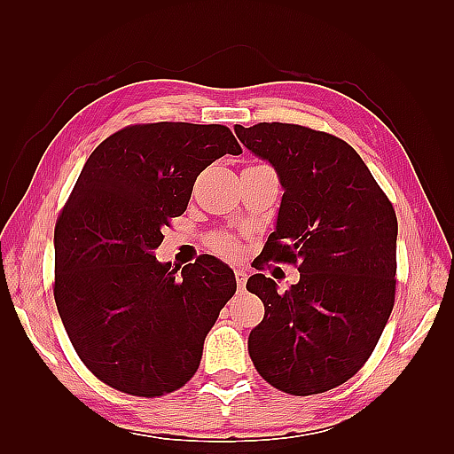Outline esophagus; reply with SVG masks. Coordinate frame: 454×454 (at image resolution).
Returning a JSON list of instances; mask_svg holds the SVG:
<instances>
[{
	"label": "esophagus",
	"mask_w": 454,
	"mask_h": 454,
	"mask_svg": "<svg viewBox=\"0 0 454 454\" xmlns=\"http://www.w3.org/2000/svg\"><path fill=\"white\" fill-rule=\"evenodd\" d=\"M235 278H237V284H239V290L242 292L244 286H246V280H248V274H246V270H242V269H237Z\"/></svg>",
	"instance_id": "obj_1"
}]
</instances>
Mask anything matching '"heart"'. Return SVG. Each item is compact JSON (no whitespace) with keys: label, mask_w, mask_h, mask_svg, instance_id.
Wrapping results in <instances>:
<instances>
[{"label":"heart","mask_w":454,"mask_h":454,"mask_svg":"<svg viewBox=\"0 0 454 454\" xmlns=\"http://www.w3.org/2000/svg\"><path fill=\"white\" fill-rule=\"evenodd\" d=\"M215 246H217V250H219V252H223V254H227V255L235 254V250H237V244H235V240H231V239H222V240H217V242H215Z\"/></svg>","instance_id":"1"}]
</instances>
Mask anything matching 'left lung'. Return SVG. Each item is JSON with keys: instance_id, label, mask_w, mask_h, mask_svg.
<instances>
[{"instance_id": "8db88e82", "label": "left lung", "mask_w": 454, "mask_h": 454, "mask_svg": "<svg viewBox=\"0 0 454 454\" xmlns=\"http://www.w3.org/2000/svg\"><path fill=\"white\" fill-rule=\"evenodd\" d=\"M239 140L277 172L284 189L261 261L299 265L286 294L265 274L248 292L265 316L248 352L274 388L332 390L367 362L394 307L397 219L356 151L335 136L287 122L235 127ZM257 267V265H255Z\"/></svg>"}]
</instances>
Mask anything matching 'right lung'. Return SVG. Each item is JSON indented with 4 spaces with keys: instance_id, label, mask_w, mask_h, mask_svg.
I'll list each match as a JSON object with an SVG mask.
<instances>
[{
    "instance_id": "obj_1",
    "label": "right lung",
    "mask_w": 454,
    "mask_h": 454,
    "mask_svg": "<svg viewBox=\"0 0 454 454\" xmlns=\"http://www.w3.org/2000/svg\"><path fill=\"white\" fill-rule=\"evenodd\" d=\"M240 153L223 125L151 122L112 134L87 159L54 227V301L81 362L112 388L155 397L199 369L235 272L214 255L159 263L155 250L197 176Z\"/></svg>"
}]
</instances>
